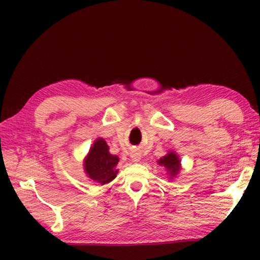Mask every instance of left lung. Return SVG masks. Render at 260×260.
Here are the masks:
<instances>
[{"instance_id": "obj_1", "label": "left lung", "mask_w": 260, "mask_h": 260, "mask_svg": "<svg viewBox=\"0 0 260 260\" xmlns=\"http://www.w3.org/2000/svg\"><path fill=\"white\" fill-rule=\"evenodd\" d=\"M119 158L109 152V147L103 139H99L91 147L85 160V170L88 177L105 184L116 178L118 171L114 170Z\"/></svg>"}]
</instances>
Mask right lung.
Listing matches in <instances>:
<instances>
[{
    "label": "right lung",
    "mask_w": 260,
    "mask_h": 260,
    "mask_svg": "<svg viewBox=\"0 0 260 260\" xmlns=\"http://www.w3.org/2000/svg\"><path fill=\"white\" fill-rule=\"evenodd\" d=\"M158 164L166 167V169L170 171V173L172 177H175V174H177L178 171L180 170V160L177 156V153L174 152L167 153L166 156L160 158V159L158 160Z\"/></svg>",
    "instance_id": "add662e5"
}]
</instances>
